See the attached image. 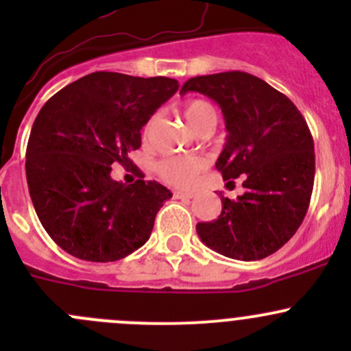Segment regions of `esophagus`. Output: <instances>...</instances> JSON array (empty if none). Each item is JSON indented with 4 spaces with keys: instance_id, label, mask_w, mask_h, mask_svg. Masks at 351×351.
Masks as SVG:
<instances>
[{
    "instance_id": "1",
    "label": "esophagus",
    "mask_w": 351,
    "mask_h": 351,
    "mask_svg": "<svg viewBox=\"0 0 351 351\" xmlns=\"http://www.w3.org/2000/svg\"><path fill=\"white\" fill-rule=\"evenodd\" d=\"M173 197L180 198V200H190V198H193V193L180 192V190H175V192H173Z\"/></svg>"
}]
</instances>
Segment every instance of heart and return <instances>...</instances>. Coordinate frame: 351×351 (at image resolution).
I'll list each match as a JSON object with an SVG mask.
<instances>
[{
  "mask_svg": "<svg viewBox=\"0 0 351 351\" xmlns=\"http://www.w3.org/2000/svg\"><path fill=\"white\" fill-rule=\"evenodd\" d=\"M183 115L193 130L202 129V127H214L215 119H217L215 108L208 101L198 100V98L197 100H189L183 105ZM151 125H153V120L146 123L144 132H149ZM204 168L205 161L200 156H169V158L159 161L158 173L169 185L178 186V189H192Z\"/></svg>",
  "mask_w": 351,
  "mask_h": 351,
  "instance_id": "obj_1",
  "label": "heart"
}]
</instances>
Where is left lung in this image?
Returning <instances> with one entry per match:
<instances>
[{
    "label": "left lung",
    "mask_w": 351,
    "mask_h": 351,
    "mask_svg": "<svg viewBox=\"0 0 351 351\" xmlns=\"http://www.w3.org/2000/svg\"><path fill=\"white\" fill-rule=\"evenodd\" d=\"M186 91L219 104L228 141L215 168L228 183L244 178L243 195L221 193V215L198 222V236L232 260H263L295 234L309 208L316 158L306 119L284 93L243 71L190 77L180 93Z\"/></svg>",
    "instance_id": "8db88e82"
}]
</instances>
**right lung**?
Segmentation results:
<instances>
[{"label": "right lung", "instance_id": "obj_1", "mask_svg": "<svg viewBox=\"0 0 351 351\" xmlns=\"http://www.w3.org/2000/svg\"><path fill=\"white\" fill-rule=\"evenodd\" d=\"M178 81L98 71L67 84L38 112L27 144V183L47 234L84 261H117L149 239L171 192L158 182L110 176L132 165L141 129Z\"/></svg>", "mask_w": 351, "mask_h": 351}]
</instances>
